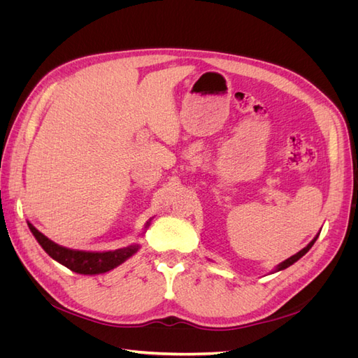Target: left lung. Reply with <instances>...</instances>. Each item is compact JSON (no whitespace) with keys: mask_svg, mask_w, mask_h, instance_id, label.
Masks as SVG:
<instances>
[{"mask_svg":"<svg viewBox=\"0 0 358 358\" xmlns=\"http://www.w3.org/2000/svg\"><path fill=\"white\" fill-rule=\"evenodd\" d=\"M318 236H320V233L315 236V237H313V239L309 242V245L306 246V248H303L301 249V251H299L297 254H294V255H292V257H289V258H287L285 259V262H282V263H280V264H278L276 267H275V270H273V272H279V270H284V268H287V267H289V266H292V264H294L296 262H297V259H300L303 255H305L308 251H309V249L313 246V243H315V241L318 239Z\"/></svg>","mask_w":358,"mask_h":358,"instance_id":"8db88e82","label":"left lung"}]
</instances>
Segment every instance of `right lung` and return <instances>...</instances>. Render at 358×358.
<instances>
[{
    "label": "right lung",
    "mask_w": 358,
    "mask_h": 358,
    "mask_svg": "<svg viewBox=\"0 0 358 358\" xmlns=\"http://www.w3.org/2000/svg\"><path fill=\"white\" fill-rule=\"evenodd\" d=\"M149 224L150 220L146 222L145 229H148ZM28 227L31 233L34 234L36 241L49 254V257H52L55 262L61 263L62 266H66L67 268L73 270V272L80 275H100L109 272V270L127 262L129 257H133L140 248L138 245H129L127 248L106 252L78 251V249H70L52 242L45 234L40 233L31 222H28Z\"/></svg>",
    "instance_id": "obj_1"
}]
</instances>
